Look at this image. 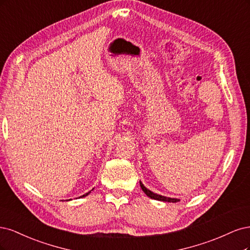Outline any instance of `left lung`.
I'll use <instances>...</instances> for the list:
<instances>
[{"label": "left lung", "instance_id": "8db88e82", "mask_svg": "<svg viewBox=\"0 0 250 250\" xmlns=\"http://www.w3.org/2000/svg\"><path fill=\"white\" fill-rule=\"evenodd\" d=\"M140 187L142 189V191L146 193V194L152 198V199H156V200H161V201H168V203H178V201H180V199L178 198H170V197H166V196H163V195H159L157 194V193H154L151 192L150 190H148L146 187H144V185L140 182Z\"/></svg>", "mask_w": 250, "mask_h": 250}]
</instances>
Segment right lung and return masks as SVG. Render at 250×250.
Instances as JSON below:
<instances>
[{
    "mask_svg": "<svg viewBox=\"0 0 250 250\" xmlns=\"http://www.w3.org/2000/svg\"><path fill=\"white\" fill-rule=\"evenodd\" d=\"M92 190H93V189H92ZM90 192H91V191H89V192H87V193H85V194H84V195H82V196H80V197H85V196H87L88 194H89V193H90ZM80 197H79V198H80ZM69 200H70V199H69Z\"/></svg>",
    "mask_w": 250,
    "mask_h": 250,
    "instance_id": "add662e5",
    "label": "right lung"
}]
</instances>
